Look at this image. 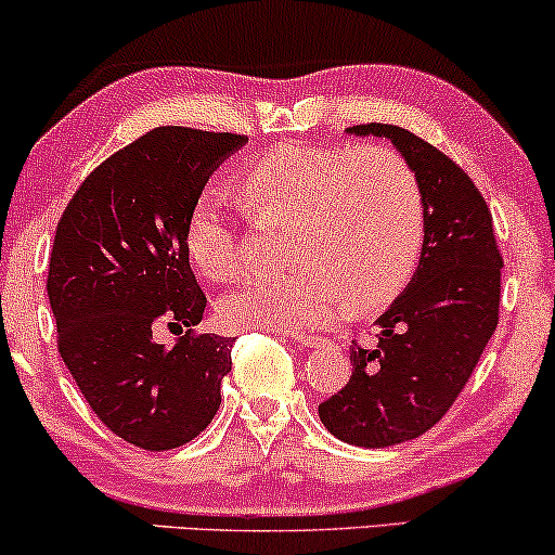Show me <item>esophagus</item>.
<instances>
[{"label": "esophagus", "instance_id": "obj_1", "mask_svg": "<svg viewBox=\"0 0 555 555\" xmlns=\"http://www.w3.org/2000/svg\"><path fill=\"white\" fill-rule=\"evenodd\" d=\"M287 336H291L295 344H302V346H318L321 344V336L313 331H287Z\"/></svg>", "mask_w": 555, "mask_h": 555}]
</instances>
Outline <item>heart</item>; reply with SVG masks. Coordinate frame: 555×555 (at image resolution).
<instances>
[{
	"label": "heart",
	"mask_w": 555,
	"mask_h": 555,
	"mask_svg": "<svg viewBox=\"0 0 555 555\" xmlns=\"http://www.w3.org/2000/svg\"><path fill=\"white\" fill-rule=\"evenodd\" d=\"M255 224H278L287 264L219 300L227 328L293 331L376 310L399 295L424 242V194L416 171L386 146L336 149L285 141L234 181ZM199 275L232 283L245 270V240L224 196L204 192L184 227Z\"/></svg>",
	"instance_id": "obj_1"
}]
</instances>
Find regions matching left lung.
<instances>
[{
    "label": "left lung",
    "mask_w": 555,
    "mask_h": 555,
    "mask_svg": "<svg viewBox=\"0 0 555 555\" xmlns=\"http://www.w3.org/2000/svg\"><path fill=\"white\" fill-rule=\"evenodd\" d=\"M356 135H382L416 171L424 194L420 268L378 315L376 346L351 348L353 374L318 416L333 437L356 447L416 439L450 412L498 328L503 255L492 215L462 166L399 126L366 124Z\"/></svg>",
    "instance_id": "8db88e82"
}]
</instances>
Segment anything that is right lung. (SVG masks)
Returning <instances> with one entry per match:
<instances>
[{"instance_id":"right-lung-1","label":"right lung","mask_w":555,"mask_h":555,"mask_svg":"<svg viewBox=\"0 0 555 555\" xmlns=\"http://www.w3.org/2000/svg\"><path fill=\"white\" fill-rule=\"evenodd\" d=\"M245 141L151 128L82 179L57 222L48 272L57 351L98 420L141 450L192 442L222 401L234 338L194 328L207 295L184 227L211 171Z\"/></svg>"}]
</instances>
